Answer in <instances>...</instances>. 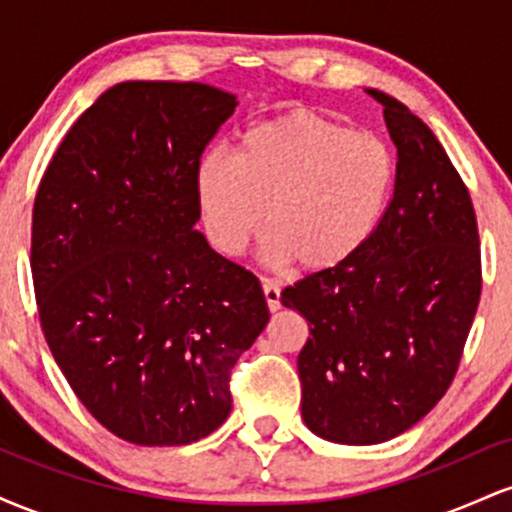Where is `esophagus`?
Here are the masks:
<instances>
[{"mask_svg":"<svg viewBox=\"0 0 512 512\" xmlns=\"http://www.w3.org/2000/svg\"><path fill=\"white\" fill-rule=\"evenodd\" d=\"M262 291H264V301H267V308L272 310V313H276V310L281 308V289L274 284V281H264Z\"/></svg>","mask_w":512,"mask_h":512,"instance_id":"34e87169","label":"esophagus"}]
</instances>
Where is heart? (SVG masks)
<instances>
[{"label": "heart", "instance_id": "obj_1", "mask_svg": "<svg viewBox=\"0 0 512 512\" xmlns=\"http://www.w3.org/2000/svg\"><path fill=\"white\" fill-rule=\"evenodd\" d=\"M395 182L390 146L325 115L293 110L257 122L236 156L199 158L195 192L204 233L223 257H236L269 233V264L330 272L373 236Z\"/></svg>", "mask_w": 512, "mask_h": 512}]
</instances>
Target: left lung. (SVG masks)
I'll return each mask as SVG.
<instances>
[{"mask_svg": "<svg viewBox=\"0 0 512 512\" xmlns=\"http://www.w3.org/2000/svg\"><path fill=\"white\" fill-rule=\"evenodd\" d=\"M383 105L397 149L395 195L349 262L281 293L308 320L298 354L301 414L342 445L397 438L440 402L481 296L477 216L436 134L407 105Z\"/></svg>", "mask_w": 512, "mask_h": 512, "instance_id": "1", "label": "left lung"}]
</instances>
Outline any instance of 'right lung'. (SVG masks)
<instances>
[{"label": "right lung", "instance_id": "1", "mask_svg": "<svg viewBox=\"0 0 512 512\" xmlns=\"http://www.w3.org/2000/svg\"><path fill=\"white\" fill-rule=\"evenodd\" d=\"M236 105L197 81H122L74 122L35 195L45 339L81 404L127 443L214 433L233 363L269 322L257 276L195 228V168Z\"/></svg>", "mask_w": 512, "mask_h": 512}]
</instances>
